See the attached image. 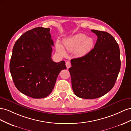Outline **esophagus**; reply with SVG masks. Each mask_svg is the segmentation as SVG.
<instances>
[{
  "mask_svg": "<svg viewBox=\"0 0 131 131\" xmlns=\"http://www.w3.org/2000/svg\"><path fill=\"white\" fill-rule=\"evenodd\" d=\"M66 66L67 69H69L71 67V63L69 61H66Z\"/></svg>",
  "mask_w": 131,
  "mask_h": 131,
  "instance_id": "34e87169",
  "label": "esophagus"
}]
</instances>
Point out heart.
I'll return each mask as SVG.
<instances>
[{"instance_id":"b5f03b06","label":"heart","mask_w":131,"mask_h":131,"mask_svg":"<svg viewBox=\"0 0 131 131\" xmlns=\"http://www.w3.org/2000/svg\"><path fill=\"white\" fill-rule=\"evenodd\" d=\"M94 44V40L91 37H87L83 33H79L71 38L63 40V45L68 51L76 50L78 55L86 54L91 50ZM56 49L62 55L66 54L64 48L59 42L56 43Z\"/></svg>"}]
</instances>
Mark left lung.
I'll list each match as a JSON object with an SVG mask.
<instances>
[{"mask_svg":"<svg viewBox=\"0 0 131 131\" xmlns=\"http://www.w3.org/2000/svg\"><path fill=\"white\" fill-rule=\"evenodd\" d=\"M98 37L94 48L71 60L69 72L73 91L81 98L91 99L106 94L114 86L121 68L120 51L109 33L92 29Z\"/></svg>","mask_w":131,"mask_h":131,"instance_id":"8db88e82","label":"left lung"}]
</instances>
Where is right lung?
Masks as SVG:
<instances>
[{
	"instance_id": "right-lung-1",
	"label": "right lung",
	"mask_w": 131,
	"mask_h": 131,
	"mask_svg": "<svg viewBox=\"0 0 131 131\" xmlns=\"http://www.w3.org/2000/svg\"><path fill=\"white\" fill-rule=\"evenodd\" d=\"M50 28L36 27L24 33L14 44L10 71L17 89L35 99L47 97L54 89L65 62L51 59L54 46Z\"/></svg>"
}]
</instances>
